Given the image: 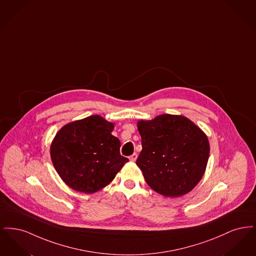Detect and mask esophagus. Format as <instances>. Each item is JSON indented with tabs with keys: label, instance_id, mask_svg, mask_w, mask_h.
Listing matches in <instances>:
<instances>
[{
	"label": "esophagus",
	"instance_id": "1",
	"mask_svg": "<svg viewBox=\"0 0 256 256\" xmlns=\"http://www.w3.org/2000/svg\"><path fill=\"white\" fill-rule=\"evenodd\" d=\"M136 159H137V154H134L132 156H130V161H134V162Z\"/></svg>",
	"mask_w": 256,
	"mask_h": 256
}]
</instances>
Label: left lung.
<instances>
[{
	"mask_svg": "<svg viewBox=\"0 0 256 256\" xmlns=\"http://www.w3.org/2000/svg\"><path fill=\"white\" fill-rule=\"evenodd\" d=\"M142 150L136 165L148 185L164 196L192 191L202 178L209 158V141L195 122L182 115L161 114L140 120Z\"/></svg>",
	"mask_w": 256,
	"mask_h": 256,
	"instance_id": "left-lung-1",
	"label": "left lung"
}]
</instances>
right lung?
<instances>
[{
	"label": "right lung",
	"instance_id": "1",
	"mask_svg": "<svg viewBox=\"0 0 256 256\" xmlns=\"http://www.w3.org/2000/svg\"><path fill=\"white\" fill-rule=\"evenodd\" d=\"M114 124L100 115L68 122L50 148L52 165L74 191L92 194L108 185L128 161L120 154Z\"/></svg>",
	"mask_w": 256,
	"mask_h": 256
}]
</instances>
